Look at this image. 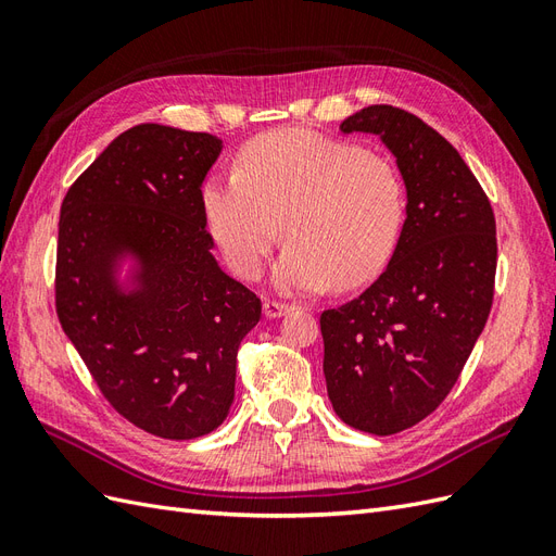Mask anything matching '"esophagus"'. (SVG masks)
I'll list each match as a JSON object with an SVG mask.
<instances>
[{"label":"esophagus","mask_w":556,"mask_h":556,"mask_svg":"<svg viewBox=\"0 0 556 556\" xmlns=\"http://www.w3.org/2000/svg\"><path fill=\"white\" fill-rule=\"evenodd\" d=\"M262 308H264V317H268V319L282 317L285 313L290 311V306H288V304H282V301H271V299H264Z\"/></svg>","instance_id":"1"}]
</instances>
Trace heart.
<instances>
[{
  "mask_svg": "<svg viewBox=\"0 0 556 556\" xmlns=\"http://www.w3.org/2000/svg\"><path fill=\"white\" fill-rule=\"evenodd\" d=\"M201 208L241 278H257L280 239L282 292L355 290L390 262L403 223V182L390 157L306 129L248 141L237 174L213 176Z\"/></svg>",
  "mask_w": 556,
  "mask_h": 556,
  "instance_id": "b5f03b06",
  "label": "heart"
}]
</instances>
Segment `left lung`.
Segmentation results:
<instances>
[{
    "label": "left lung",
    "instance_id": "obj_1",
    "mask_svg": "<svg viewBox=\"0 0 556 556\" xmlns=\"http://www.w3.org/2000/svg\"><path fill=\"white\" fill-rule=\"evenodd\" d=\"M378 134L406 182V223L380 278L319 315L329 401L345 425L392 435L457 382L494 301L496 220L478 178L417 115L376 104L341 123Z\"/></svg>",
    "mask_w": 556,
    "mask_h": 556
}]
</instances>
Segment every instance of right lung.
<instances>
[{"label":"right lung","instance_id":"add662e5","mask_svg":"<svg viewBox=\"0 0 556 556\" xmlns=\"http://www.w3.org/2000/svg\"><path fill=\"white\" fill-rule=\"evenodd\" d=\"M223 150L204 131L137 125L113 139L60 211L55 308L111 406L190 441L225 422L243 336L262 301L213 257L201 182ZM138 262L132 288L119 262Z\"/></svg>","mask_w":556,"mask_h":556}]
</instances>
